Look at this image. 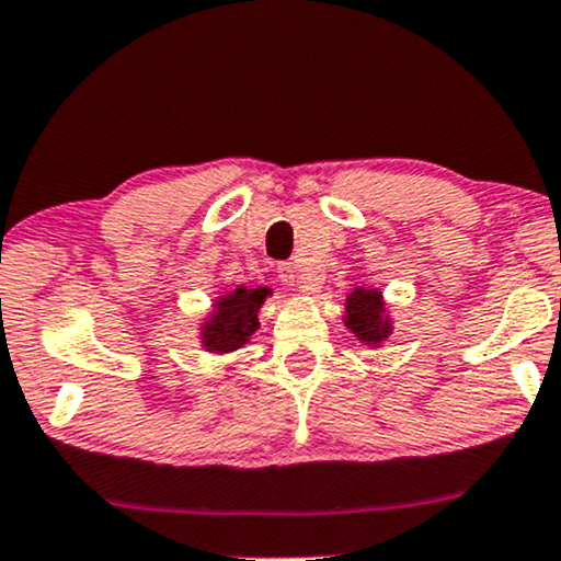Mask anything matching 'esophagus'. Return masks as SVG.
Wrapping results in <instances>:
<instances>
[{
    "instance_id": "esophagus-1",
    "label": "esophagus",
    "mask_w": 561,
    "mask_h": 561,
    "mask_svg": "<svg viewBox=\"0 0 561 561\" xmlns=\"http://www.w3.org/2000/svg\"><path fill=\"white\" fill-rule=\"evenodd\" d=\"M276 276L282 279V285L295 287L302 295H313L316 287H319L313 279H310L308 274H302L300 268L295 266V263H279V268H276Z\"/></svg>"
}]
</instances>
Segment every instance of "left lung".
Here are the masks:
<instances>
[{"instance_id": "obj_1", "label": "left lung", "mask_w": 561, "mask_h": 561, "mask_svg": "<svg viewBox=\"0 0 561 561\" xmlns=\"http://www.w3.org/2000/svg\"><path fill=\"white\" fill-rule=\"evenodd\" d=\"M345 327L353 332L360 345L381 347L394 332V321L383 300L381 289L376 287H353L345 298V316H342Z\"/></svg>"}]
</instances>
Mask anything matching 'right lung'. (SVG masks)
Returning a JSON list of instances; mask_svg holds the SVG:
<instances>
[{"mask_svg":"<svg viewBox=\"0 0 561 561\" xmlns=\"http://www.w3.org/2000/svg\"><path fill=\"white\" fill-rule=\"evenodd\" d=\"M272 295V287L251 285H238L216 295L208 316L198 323L201 347L211 355H229L245 347L255 329L261 327L259 310Z\"/></svg>","mask_w":561,"mask_h":561,"instance_id":"obj_1","label":"right lung"}]
</instances>
